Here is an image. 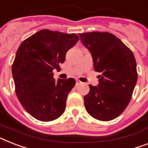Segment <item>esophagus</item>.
<instances>
[{
	"mask_svg": "<svg viewBox=\"0 0 148 148\" xmlns=\"http://www.w3.org/2000/svg\"><path fill=\"white\" fill-rule=\"evenodd\" d=\"M81 84H82V82H81L80 80H76V85H77V86H78V85Z\"/></svg>",
	"mask_w": 148,
	"mask_h": 148,
	"instance_id": "1",
	"label": "esophagus"
}]
</instances>
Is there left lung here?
I'll list each match as a JSON object with an SVG mask.
<instances>
[{
    "mask_svg": "<svg viewBox=\"0 0 148 148\" xmlns=\"http://www.w3.org/2000/svg\"><path fill=\"white\" fill-rule=\"evenodd\" d=\"M83 45L90 51L99 84H89L84 96L86 112L93 118L107 122L123 112L132 97L138 80L134 54L119 38L107 32L79 34Z\"/></svg>",
    "mask_w": 148,
    "mask_h": 148,
    "instance_id": "obj_1",
    "label": "left lung"
}]
</instances>
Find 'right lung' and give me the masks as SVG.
Here are the masks:
<instances>
[{
	"label": "right lung",
	"instance_id": "right-lung-1",
	"mask_svg": "<svg viewBox=\"0 0 148 148\" xmlns=\"http://www.w3.org/2000/svg\"><path fill=\"white\" fill-rule=\"evenodd\" d=\"M79 40L75 33L42 29L18 48L12 74L15 92L24 109L42 122L57 119L64 113L68 93L76 81L73 78L54 79L67 51Z\"/></svg>",
	"mask_w": 148,
	"mask_h": 148
}]
</instances>
